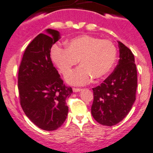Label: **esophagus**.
Returning a JSON list of instances; mask_svg holds the SVG:
<instances>
[{"label": "esophagus", "mask_w": 153, "mask_h": 153, "mask_svg": "<svg viewBox=\"0 0 153 153\" xmlns=\"http://www.w3.org/2000/svg\"><path fill=\"white\" fill-rule=\"evenodd\" d=\"M72 90H73L74 92H79V91H81L82 89H81V88H72Z\"/></svg>", "instance_id": "34e87169"}]
</instances>
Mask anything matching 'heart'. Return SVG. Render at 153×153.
I'll return each instance as SVG.
<instances>
[{
	"instance_id": "b5f03b06",
	"label": "heart",
	"mask_w": 153,
	"mask_h": 153,
	"mask_svg": "<svg viewBox=\"0 0 153 153\" xmlns=\"http://www.w3.org/2000/svg\"><path fill=\"white\" fill-rule=\"evenodd\" d=\"M116 48L109 40L81 35L70 40L66 49L55 45L51 57L61 74L66 75L80 60L81 66L66 77L69 84L84 85L93 78H105L110 72L116 59Z\"/></svg>"
}]
</instances>
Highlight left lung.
I'll list each match as a JSON object with an SVG mask.
<instances>
[{
  "mask_svg": "<svg viewBox=\"0 0 153 153\" xmlns=\"http://www.w3.org/2000/svg\"><path fill=\"white\" fill-rule=\"evenodd\" d=\"M119 60L112 73L93 88L91 114L98 123L112 126L126 117L136 100L137 73L131 50L118 41Z\"/></svg>",
  "mask_w": 153,
  "mask_h": 153,
  "instance_id": "left-lung-1",
  "label": "left lung"
}]
</instances>
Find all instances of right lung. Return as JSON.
<instances>
[{
  "mask_svg": "<svg viewBox=\"0 0 153 153\" xmlns=\"http://www.w3.org/2000/svg\"><path fill=\"white\" fill-rule=\"evenodd\" d=\"M27 46L18 73L19 100L26 116L41 129L54 131L66 119V99L72 94L53 65L51 49L60 38L59 32L48 28Z\"/></svg>",
  "mask_w": 153,
  "mask_h": 153,
  "instance_id": "add662e5",
  "label": "right lung"
}]
</instances>
